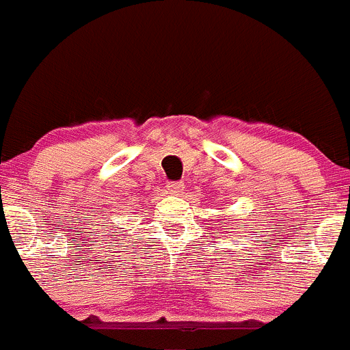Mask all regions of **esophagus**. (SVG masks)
<instances>
[{
    "label": "esophagus",
    "mask_w": 350,
    "mask_h": 350,
    "mask_svg": "<svg viewBox=\"0 0 350 350\" xmlns=\"http://www.w3.org/2000/svg\"><path fill=\"white\" fill-rule=\"evenodd\" d=\"M184 182H168V185H166V189H168L170 194L173 196H178L182 191H184Z\"/></svg>",
    "instance_id": "obj_1"
}]
</instances>
